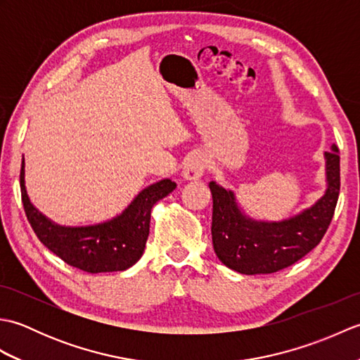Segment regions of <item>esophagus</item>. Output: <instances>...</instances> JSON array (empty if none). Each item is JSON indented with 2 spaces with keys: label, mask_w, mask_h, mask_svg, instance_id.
Wrapping results in <instances>:
<instances>
[{
  "label": "esophagus",
  "mask_w": 360,
  "mask_h": 360,
  "mask_svg": "<svg viewBox=\"0 0 360 360\" xmlns=\"http://www.w3.org/2000/svg\"><path fill=\"white\" fill-rule=\"evenodd\" d=\"M204 172H205V159L200 155H195L186 162L184 170H182V176H184L187 181H198L201 179Z\"/></svg>",
  "instance_id": "obj_1"
}]
</instances>
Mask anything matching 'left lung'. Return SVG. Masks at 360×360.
I'll list each match as a JSON object with an SVG mask.
<instances>
[{"mask_svg": "<svg viewBox=\"0 0 360 360\" xmlns=\"http://www.w3.org/2000/svg\"><path fill=\"white\" fill-rule=\"evenodd\" d=\"M338 147L325 153L328 188L300 215L281 223H258L243 215L231 190L210 182L213 200L212 241L217 257L231 269L246 274H274L292 266L322 241L334 217L340 192Z\"/></svg>", "mask_w": 360, "mask_h": 360, "instance_id": "8db88e82", "label": "left lung"}]
</instances>
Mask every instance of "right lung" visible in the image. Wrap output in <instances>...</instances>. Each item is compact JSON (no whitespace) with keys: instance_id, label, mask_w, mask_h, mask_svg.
<instances>
[{"instance_id":"add662e5","label":"right lung","mask_w":360,"mask_h":360,"mask_svg":"<svg viewBox=\"0 0 360 360\" xmlns=\"http://www.w3.org/2000/svg\"><path fill=\"white\" fill-rule=\"evenodd\" d=\"M20 187L22 207L37 238L70 266L98 274L125 271L142 257L150 233L151 207L173 192L176 182H156L142 190L117 218L88 227L53 224L30 204L25 187V159L21 162Z\"/></svg>"}]
</instances>
